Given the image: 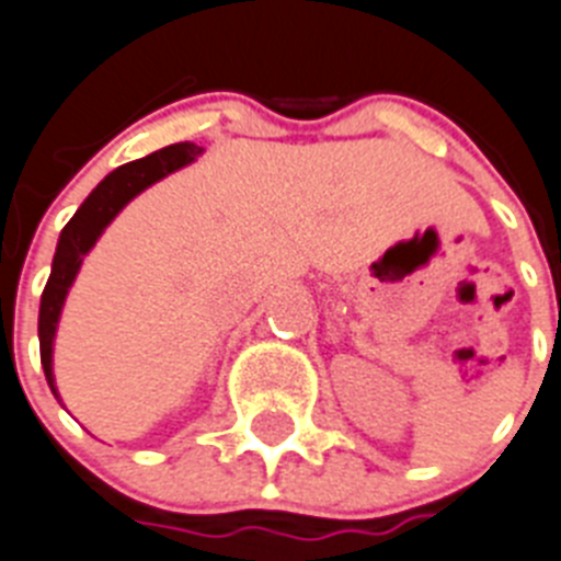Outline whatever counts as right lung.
Segmentation results:
<instances>
[{"label":"right lung","instance_id":"add662e5","mask_svg":"<svg viewBox=\"0 0 561 561\" xmlns=\"http://www.w3.org/2000/svg\"><path fill=\"white\" fill-rule=\"evenodd\" d=\"M202 148L193 142H179L171 148H162L157 153H150L145 159L122 164L113 173H107L102 182L91 191V196L79 205L68 225L59 233L56 242L54 265H50V279L42 290V305H39V356L42 368H45V379H48L54 397L59 399L54 379V339L56 328H59V317H62L65 299L68 290L77 279L79 267H82L84 256L91 253L96 239L105 233L107 225L119 216V210L128 205L134 196L150 187L153 182L164 179L168 173L179 171L191 164L193 159L199 157Z\"/></svg>","mask_w":561,"mask_h":561}]
</instances>
